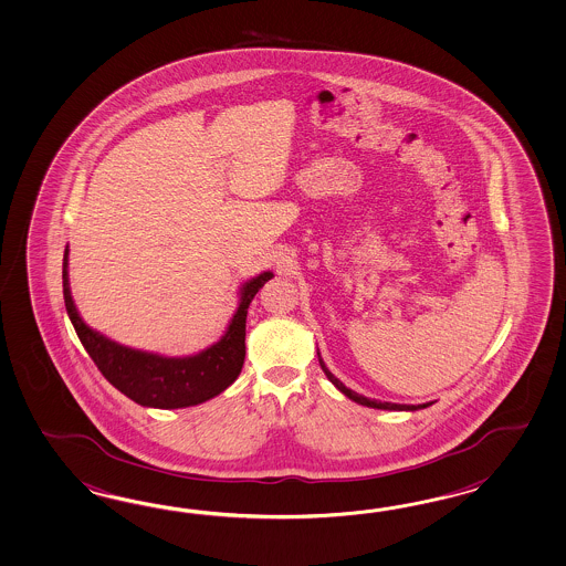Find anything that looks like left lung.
Listing matches in <instances>:
<instances>
[{"mask_svg":"<svg viewBox=\"0 0 566 566\" xmlns=\"http://www.w3.org/2000/svg\"><path fill=\"white\" fill-rule=\"evenodd\" d=\"M318 361L319 367H322V371L326 374V377L333 381L334 386L338 388V390L343 391L347 398H350L353 402H357V405L369 406V408H381V410H419V408H427V406L433 405V402H427V405H394V402H379V400H371V398H365L361 394H357V391L348 390L347 386L338 379V377H334L331 371H328V367L324 365L322 361V357H319L318 350Z\"/></svg>","mask_w":566,"mask_h":566,"instance_id":"left-lung-1","label":"left lung"}]
</instances>
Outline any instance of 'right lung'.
I'll return each instance as SVG.
<instances>
[{
	"mask_svg": "<svg viewBox=\"0 0 566 566\" xmlns=\"http://www.w3.org/2000/svg\"><path fill=\"white\" fill-rule=\"evenodd\" d=\"M67 254L70 250L65 248L63 300L67 316L102 376L133 402L151 408L201 405L232 386L235 377L240 376L247 357L248 305L262 285L273 276L271 271L261 273L242 285L240 305L219 343L190 357H164L158 353L118 345L108 336L90 328L80 318L70 291Z\"/></svg>",
	"mask_w": 566,
	"mask_h": 566,
	"instance_id": "right-lung-1",
	"label": "right lung"
}]
</instances>
